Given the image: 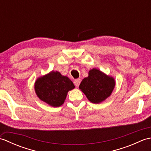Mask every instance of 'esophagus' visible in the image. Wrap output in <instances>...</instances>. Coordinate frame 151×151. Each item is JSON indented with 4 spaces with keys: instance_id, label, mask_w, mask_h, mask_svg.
I'll return each instance as SVG.
<instances>
[{
    "instance_id": "1",
    "label": "esophagus",
    "mask_w": 151,
    "mask_h": 151,
    "mask_svg": "<svg viewBox=\"0 0 151 151\" xmlns=\"http://www.w3.org/2000/svg\"><path fill=\"white\" fill-rule=\"evenodd\" d=\"M81 78L75 79V81H74V84H75V85L76 86H77V87H78L80 84H81Z\"/></svg>"
}]
</instances>
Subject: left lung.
Returning <instances> with one entry per match:
<instances>
[{
  "mask_svg": "<svg viewBox=\"0 0 151 151\" xmlns=\"http://www.w3.org/2000/svg\"><path fill=\"white\" fill-rule=\"evenodd\" d=\"M115 80L100 70L93 68L82 80L79 88L92 103L99 104L110 97L115 88Z\"/></svg>",
  "mask_w": 151,
  "mask_h": 151,
  "instance_id": "8db88e82",
  "label": "left lung"
}]
</instances>
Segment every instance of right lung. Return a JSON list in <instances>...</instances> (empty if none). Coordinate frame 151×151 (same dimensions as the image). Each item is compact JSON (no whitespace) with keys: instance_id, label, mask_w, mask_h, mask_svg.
I'll return each instance as SVG.
<instances>
[{"instance_id":"1","label":"right lung","mask_w":151,"mask_h":151,"mask_svg":"<svg viewBox=\"0 0 151 151\" xmlns=\"http://www.w3.org/2000/svg\"><path fill=\"white\" fill-rule=\"evenodd\" d=\"M75 88L73 83L58 71H51L38 78L35 91L40 100L52 107H59L65 101L67 93Z\"/></svg>"}]
</instances>
